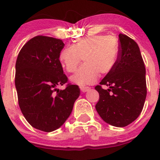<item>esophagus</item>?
I'll return each mask as SVG.
<instances>
[{
    "label": "esophagus",
    "mask_w": 160,
    "mask_h": 160,
    "mask_svg": "<svg viewBox=\"0 0 160 160\" xmlns=\"http://www.w3.org/2000/svg\"><path fill=\"white\" fill-rule=\"evenodd\" d=\"M90 90V88L88 87H80V90L82 92H87Z\"/></svg>",
    "instance_id": "esophagus-1"
}]
</instances>
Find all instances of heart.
<instances>
[{"instance_id": "heart-1", "label": "heart", "mask_w": 160, "mask_h": 160, "mask_svg": "<svg viewBox=\"0 0 160 160\" xmlns=\"http://www.w3.org/2000/svg\"><path fill=\"white\" fill-rule=\"evenodd\" d=\"M118 55V42L112 35H94L79 39L73 46H67L59 53V60L69 72L82 65L70 80L80 87L94 83L100 73H109L114 68Z\"/></svg>"}]
</instances>
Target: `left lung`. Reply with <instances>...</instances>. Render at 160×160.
<instances>
[{"label":"left lung","instance_id":"left-lung-1","mask_svg":"<svg viewBox=\"0 0 160 160\" xmlns=\"http://www.w3.org/2000/svg\"><path fill=\"white\" fill-rule=\"evenodd\" d=\"M114 68L95 87L99 93L96 110L101 118L115 127H125L142 111L146 101V68L138 44L120 33ZM109 87L107 90L102 85Z\"/></svg>","mask_w":160,"mask_h":160}]
</instances>
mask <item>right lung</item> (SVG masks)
<instances>
[{
    "instance_id": "add662e5",
    "label": "right lung",
    "mask_w": 160,
    "mask_h": 160,
    "mask_svg": "<svg viewBox=\"0 0 160 160\" xmlns=\"http://www.w3.org/2000/svg\"><path fill=\"white\" fill-rule=\"evenodd\" d=\"M61 39L37 35L27 42L15 64V87L21 111L36 129L50 132L63 125L80 96L77 85L68 83L59 61Z\"/></svg>"
}]
</instances>
